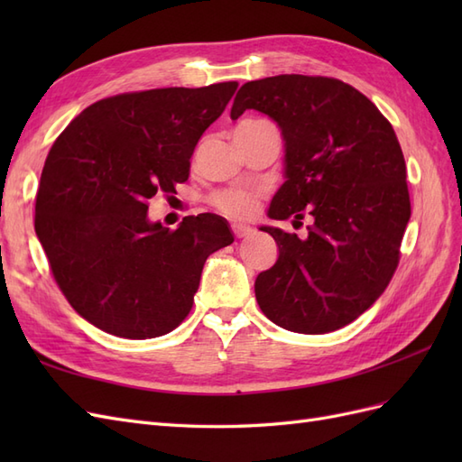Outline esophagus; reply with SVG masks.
<instances>
[{"label":"esophagus","instance_id":"1","mask_svg":"<svg viewBox=\"0 0 462 462\" xmlns=\"http://www.w3.org/2000/svg\"><path fill=\"white\" fill-rule=\"evenodd\" d=\"M233 233H235V236L243 239V236H248L250 233H253V229H250L248 226H243V223H233Z\"/></svg>","mask_w":462,"mask_h":462}]
</instances>
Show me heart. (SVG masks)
Returning a JSON list of instances; mask_svg holds the SVG:
<instances>
[{"instance_id":"1","label":"heart","mask_w":462,"mask_h":462,"mask_svg":"<svg viewBox=\"0 0 462 462\" xmlns=\"http://www.w3.org/2000/svg\"><path fill=\"white\" fill-rule=\"evenodd\" d=\"M214 204L217 209H221L223 214H227L231 217H239V219L250 217L256 209V200L253 197L236 190H226V192L216 194Z\"/></svg>"}]
</instances>
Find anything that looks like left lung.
Returning a JSON list of instances; mask_svg holds the SVG:
<instances>
[{"label":"left lung","instance_id":"1","mask_svg":"<svg viewBox=\"0 0 462 462\" xmlns=\"http://www.w3.org/2000/svg\"><path fill=\"white\" fill-rule=\"evenodd\" d=\"M256 109L283 138V185L270 219H314L309 236L262 226L279 248L254 282L262 312L295 333L351 324L393 277L411 219L407 167L393 127L365 94L328 77L277 75L236 92L231 119Z\"/></svg>","mask_w":462,"mask_h":462}]
</instances>
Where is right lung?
Instances as JSON below:
<instances>
[{"mask_svg":"<svg viewBox=\"0 0 462 462\" xmlns=\"http://www.w3.org/2000/svg\"><path fill=\"white\" fill-rule=\"evenodd\" d=\"M236 82L119 94L87 107L53 143L36 194V236L80 318L152 339L187 318L204 262L235 241L226 217H148L156 192L185 183L200 136Z\"/></svg>","mask_w":462,"mask_h":462,"instance_id":"1","label":"right lung"}]
</instances>
